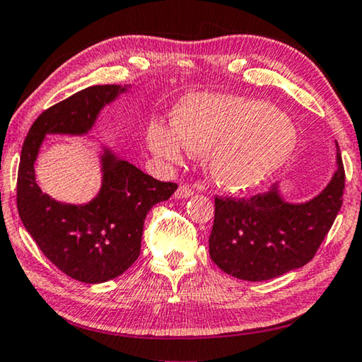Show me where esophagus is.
<instances>
[{
	"label": "esophagus",
	"instance_id": "obj_1",
	"mask_svg": "<svg viewBox=\"0 0 362 362\" xmlns=\"http://www.w3.org/2000/svg\"><path fill=\"white\" fill-rule=\"evenodd\" d=\"M194 192H193V188L189 187V185H187V183H183V185H180L179 188H177V192H175V198L177 199H183V198H189V196H192Z\"/></svg>",
	"mask_w": 362,
	"mask_h": 362
}]
</instances>
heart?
Masks as SVG:
<instances>
[{"instance_id": "heart-1", "label": "heart", "mask_w": 362, "mask_h": 362, "mask_svg": "<svg viewBox=\"0 0 362 362\" xmlns=\"http://www.w3.org/2000/svg\"><path fill=\"white\" fill-rule=\"evenodd\" d=\"M173 126L151 122L146 142L155 155L179 163L183 146L207 155L218 185L252 189L283 169L297 148L292 119L265 102L223 94H194L175 107Z\"/></svg>"}]
</instances>
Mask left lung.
Here are the masks:
<instances>
[{"instance_id":"left-lung-1","label":"left lung","mask_w":362,"mask_h":362,"mask_svg":"<svg viewBox=\"0 0 362 362\" xmlns=\"http://www.w3.org/2000/svg\"><path fill=\"white\" fill-rule=\"evenodd\" d=\"M345 169L337 145V170L308 203L283 199L278 183L250 198H218L209 236L212 262L238 279L267 281L313 259L343 203Z\"/></svg>"}]
</instances>
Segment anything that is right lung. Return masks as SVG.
I'll return each instance as SVG.
<instances>
[{"instance_id": "add662e5", "label": "right lung", "mask_w": 362, "mask_h": 362, "mask_svg": "<svg viewBox=\"0 0 362 362\" xmlns=\"http://www.w3.org/2000/svg\"><path fill=\"white\" fill-rule=\"evenodd\" d=\"M124 88L90 86L42 112L22 146L17 174V209L23 226L45 254L66 276L88 284L119 276L140 255L144 222L156 203L177 189L105 150L102 188L88 204H65L41 192L35 161L46 134L81 136L97 115Z\"/></svg>"}]
</instances>
